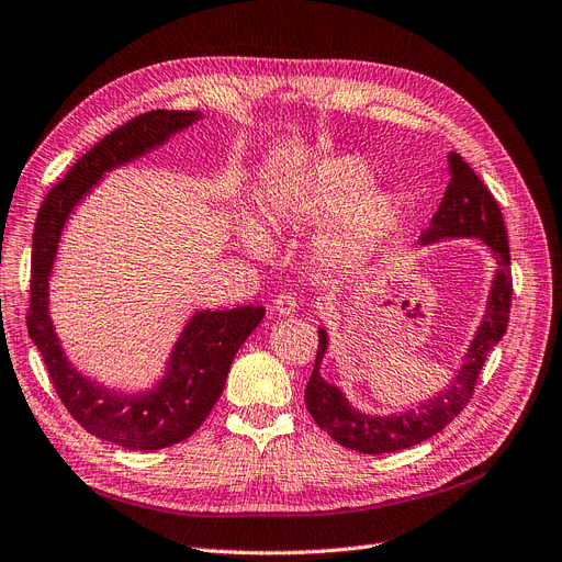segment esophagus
<instances>
[{"instance_id": "34e87169", "label": "esophagus", "mask_w": 562, "mask_h": 562, "mask_svg": "<svg viewBox=\"0 0 562 562\" xmlns=\"http://www.w3.org/2000/svg\"><path fill=\"white\" fill-rule=\"evenodd\" d=\"M273 310L280 314V316H289L296 312V299L291 294H280L276 301H273Z\"/></svg>"}]
</instances>
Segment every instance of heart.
Masks as SVG:
<instances>
[{
    "instance_id": "heart-1",
    "label": "heart",
    "mask_w": 562,
    "mask_h": 562,
    "mask_svg": "<svg viewBox=\"0 0 562 562\" xmlns=\"http://www.w3.org/2000/svg\"><path fill=\"white\" fill-rule=\"evenodd\" d=\"M374 181V169L360 156H328L268 186L261 200L263 221L276 232H301L341 213L319 243L316 257L328 271H358L395 238L404 223V200L395 190H370ZM236 236L248 255L257 259L268 255V236L248 217L238 223Z\"/></svg>"
}]
</instances>
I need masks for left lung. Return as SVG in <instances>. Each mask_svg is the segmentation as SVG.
<instances>
[{
	"label": "left lung",
	"instance_id": "left-lung-1",
	"mask_svg": "<svg viewBox=\"0 0 562 562\" xmlns=\"http://www.w3.org/2000/svg\"><path fill=\"white\" fill-rule=\"evenodd\" d=\"M450 183L434 213L429 227L420 236V246L443 238H477L490 246L496 259V276L492 280L490 299L477 333L471 341L461 368L450 385L441 393L420 402L418 406L390 413V416H370V413L351 406L347 395L335 383H328L319 370L328 351V333L319 328V351H316L314 370L305 387V404L314 423L319 425L339 446L362 454L397 452L418 446L434 434L446 429L473 397L475 381L490 351L503 339L509 322L512 303V273L509 248L501 209L480 177L459 154L448 156Z\"/></svg>",
	"mask_w": 562,
	"mask_h": 562
}]
</instances>
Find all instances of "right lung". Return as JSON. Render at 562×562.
I'll return each instance as SVG.
<instances>
[{
    "label": "right lung",
    "instance_id": "1",
    "mask_svg": "<svg viewBox=\"0 0 562 562\" xmlns=\"http://www.w3.org/2000/svg\"><path fill=\"white\" fill-rule=\"evenodd\" d=\"M202 119L198 110H151L105 135L72 165L41 204L32 243L30 337L43 356L57 395L89 434L128 450H160L186 441L206 420L243 341L266 310H198L169 353L165 376L142 393H116L85 376L66 358L50 316V278L70 213L112 169L162 146Z\"/></svg>",
    "mask_w": 562,
    "mask_h": 562
}]
</instances>
